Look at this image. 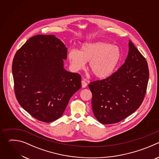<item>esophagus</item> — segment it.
<instances>
[{
  "label": "esophagus",
  "mask_w": 159,
  "mask_h": 159,
  "mask_svg": "<svg viewBox=\"0 0 159 159\" xmlns=\"http://www.w3.org/2000/svg\"><path fill=\"white\" fill-rule=\"evenodd\" d=\"M87 83L86 82V81L85 80H82V87H83V88H85V87H87Z\"/></svg>",
  "instance_id": "1"
}]
</instances>
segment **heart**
<instances>
[{
    "label": "heart",
    "instance_id": "1",
    "mask_svg": "<svg viewBox=\"0 0 159 159\" xmlns=\"http://www.w3.org/2000/svg\"><path fill=\"white\" fill-rule=\"evenodd\" d=\"M73 69L80 70L89 62L90 71L98 79H105L110 76L116 67L120 51L118 47L106 42L85 43L80 50H71L68 55Z\"/></svg>",
    "mask_w": 159,
    "mask_h": 159
}]
</instances>
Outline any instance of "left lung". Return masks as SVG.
Returning <instances> with one entry per match:
<instances>
[{
  "mask_svg": "<svg viewBox=\"0 0 159 159\" xmlns=\"http://www.w3.org/2000/svg\"><path fill=\"white\" fill-rule=\"evenodd\" d=\"M148 77L145 58L129 40L124 64L107 78L89 84L96 119L104 125L113 124L135 112L145 98Z\"/></svg>",
  "mask_w": 159,
  "mask_h": 159,
  "instance_id": "obj_1",
  "label": "left lung"
}]
</instances>
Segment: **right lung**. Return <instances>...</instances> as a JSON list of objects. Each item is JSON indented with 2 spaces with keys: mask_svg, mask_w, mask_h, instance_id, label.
Returning a JSON list of instances; mask_svg holds the SVG:
<instances>
[{
  "mask_svg": "<svg viewBox=\"0 0 159 159\" xmlns=\"http://www.w3.org/2000/svg\"><path fill=\"white\" fill-rule=\"evenodd\" d=\"M67 48L54 35L30 38L16 53L12 75L16 99L36 120L50 123L62 115L81 88V76L65 70Z\"/></svg>",
  "mask_w": 159,
  "mask_h": 159,
  "instance_id": "1",
  "label": "right lung"
}]
</instances>
